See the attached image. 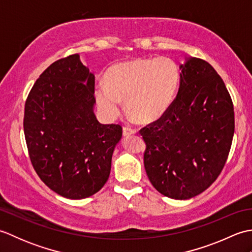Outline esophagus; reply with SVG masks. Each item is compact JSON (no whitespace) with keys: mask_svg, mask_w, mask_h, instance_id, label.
<instances>
[{"mask_svg":"<svg viewBox=\"0 0 252 252\" xmlns=\"http://www.w3.org/2000/svg\"><path fill=\"white\" fill-rule=\"evenodd\" d=\"M122 133H123V136H129L131 134H135L136 130L135 129H131V127H129V126H123Z\"/></svg>","mask_w":252,"mask_h":252,"instance_id":"34e87169","label":"esophagus"}]
</instances>
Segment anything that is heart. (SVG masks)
Segmentation results:
<instances>
[{"instance_id":"1","label":"heart","mask_w":252,"mask_h":252,"mask_svg":"<svg viewBox=\"0 0 252 252\" xmlns=\"http://www.w3.org/2000/svg\"><path fill=\"white\" fill-rule=\"evenodd\" d=\"M181 81L180 68L169 57L136 58L117 63L95 88L99 109L116 118L126 99L127 111L143 122L161 118L172 106Z\"/></svg>"}]
</instances>
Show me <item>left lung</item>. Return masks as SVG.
<instances>
[{"label":"left lung","mask_w":252,"mask_h":252,"mask_svg":"<svg viewBox=\"0 0 252 252\" xmlns=\"http://www.w3.org/2000/svg\"><path fill=\"white\" fill-rule=\"evenodd\" d=\"M180 69L172 106L140 133L151 183L162 195L184 200L201 194L220 175L235 120L231 95L210 63L190 57Z\"/></svg>","instance_id":"1"}]
</instances>
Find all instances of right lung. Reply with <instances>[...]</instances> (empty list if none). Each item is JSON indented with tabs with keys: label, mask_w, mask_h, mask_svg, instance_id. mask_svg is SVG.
<instances>
[{
	"label": "right lung",
	"mask_w": 252,
	"mask_h": 252,
	"mask_svg": "<svg viewBox=\"0 0 252 252\" xmlns=\"http://www.w3.org/2000/svg\"><path fill=\"white\" fill-rule=\"evenodd\" d=\"M94 87V74L73 54L42 72L25 104L31 163L45 185L69 199L90 197L105 185L122 136L121 126L96 119Z\"/></svg>",
	"instance_id": "add662e5"
}]
</instances>
